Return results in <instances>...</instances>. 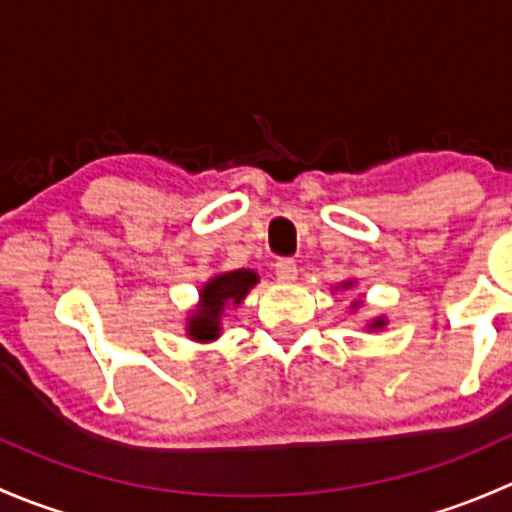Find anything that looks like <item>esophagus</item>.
Masks as SVG:
<instances>
[{"mask_svg": "<svg viewBox=\"0 0 512 512\" xmlns=\"http://www.w3.org/2000/svg\"><path fill=\"white\" fill-rule=\"evenodd\" d=\"M275 275L280 282H294L297 280V262L292 257H280L275 262Z\"/></svg>", "mask_w": 512, "mask_h": 512, "instance_id": "1", "label": "esophagus"}]
</instances>
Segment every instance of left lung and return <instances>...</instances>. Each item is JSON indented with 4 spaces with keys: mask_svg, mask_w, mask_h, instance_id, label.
<instances>
[{
    "mask_svg": "<svg viewBox=\"0 0 512 512\" xmlns=\"http://www.w3.org/2000/svg\"><path fill=\"white\" fill-rule=\"evenodd\" d=\"M354 307H356V304H354ZM381 324H384V322H381V319H376V322H374V327H381Z\"/></svg>",
    "mask_w": 512,
    "mask_h": 512,
    "instance_id": "obj_1",
    "label": "left lung"
}]
</instances>
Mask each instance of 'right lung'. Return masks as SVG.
<instances>
[{"label": "right lung", "mask_w": 512, "mask_h": 512, "mask_svg": "<svg viewBox=\"0 0 512 512\" xmlns=\"http://www.w3.org/2000/svg\"><path fill=\"white\" fill-rule=\"evenodd\" d=\"M257 282V275L252 270H235L225 272V275L215 277L203 287V304L200 312L193 314L188 322L190 337L198 342H210L220 334V312H223L225 302L240 304L247 289Z\"/></svg>", "instance_id": "obj_1"}]
</instances>
